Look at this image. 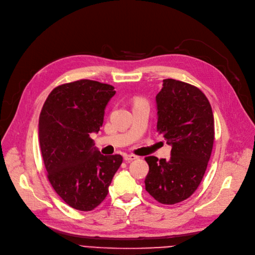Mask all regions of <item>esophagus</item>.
Listing matches in <instances>:
<instances>
[{"label": "esophagus", "instance_id": "1", "mask_svg": "<svg viewBox=\"0 0 255 255\" xmlns=\"http://www.w3.org/2000/svg\"><path fill=\"white\" fill-rule=\"evenodd\" d=\"M124 158H125L126 161H132V160H134V159H138L139 156L133 155V154H125V155H124Z\"/></svg>", "mask_w": 255, "mask_h": 255}]
</instances>
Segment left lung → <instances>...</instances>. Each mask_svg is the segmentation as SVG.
<instances>
[{"mask_svg": "<svg viewBox=\"0 0 255 255\" xmlns=\"http://www.w3.org/2000/svg\"><path fill=\"white\" fill-rule=\"evenodd\" d=\"M156 95L157 131L169 145L171 157L147 156L145 188L163 205L188 199L205 175L214 142L211 105L191 84L164 79Z\"/></svg>", "mask_w": 255, "mask_h": 255, "instance_id": "left-lung-1", "label": "left lung"}]
</instances>
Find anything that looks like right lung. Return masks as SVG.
Here are the masks:
<instances>
[{
	"instance_id": "right-lung-1",
	"label": "right lung",
	"mask_w": 255,
	"mask_h": 255,
	"mask_svg": "<svg viewBox=\"0 0 255 255\" xmlns=\"http://www.w3.org/2000/svg\"><path fill=\"white\" fill-rule=\"evenodd\" d=\"M114 87L82 79L55 87L39 117V140L47 178L61 199L92 211L107 197L121 154L103 155L89 133L98 132Z\"/></svg>"
}]
</instances>
